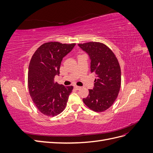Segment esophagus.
<instances>
[{"label":"esophagus","instance_id":"1","mask_svg":"<svg viewBox=\"0 0 153 153\" xmlns=\"http://www.w3.org/2000/svg\"><path fill=\"white\" fill-rule=\"evenodd\" d=\"M74 88H75V89H76V90H80V89H81V87H79V86H77V85H75L74 86Z\"/></svg>","mask_w":153,"mask_h":153}]
</instances>
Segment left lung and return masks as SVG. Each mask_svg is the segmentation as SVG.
Returning <instances> with one entry per match:
<instances>
[{
	"instance_id": "8db88e82",
	"label": "left lung",
	"mask_w": 153,
	"mask_h": 153,
	"mask_svg": "<svg viewBox=\"0 0 153 153\" xmlns=\"http://www.w3.org/2000/svg\"><path fill=\"white\" fill-rule=\"evenodd\" d=\"M78 45L89 54L91 72L97 76L93 89H89V94L83 101L94 112H103L113 105L121 87V72L118 60L103 43L92 41Z\"/></svg>"
}]
</instances>
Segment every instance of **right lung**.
<instances>
[{
	"instance_id": "obj_1",
	"label": "right lung",
	"mask_w": 153,
	"mask_h": 153,
	"mask_svg": "<svg viewBox=\"0 0 153 153\" xmlns=\"http://www.w3.org/2000/svg\"><path fill=\"white\" fill-rule=\"evenodd\" d=\"M75 43L47 42L41 45L32 55L29 66L28 87L31 98L40 112L55 116L65 108L73 87L55 82L59 75L62 58L70 52Z\"/></svg>"
}]
</instances>
